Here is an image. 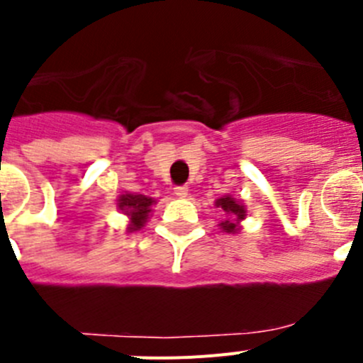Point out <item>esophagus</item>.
<instances>
[{
    "label": "esophagus",
    "instance_id": "obj_1",
    "mask_svg": "<svg viewBox=\"0 0 363 363\" xmlns=\"http://www.w3.org/2000/svg\"><path fill=\"white\" fill-rule=\"evenodd\" d=\"M174 191L175 196H179V199H186V196H188V186H177Z\"/></svg>",
    "mask_w": 363,
    "mask_h": 363
}]
</instances>
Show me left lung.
Here are the masks:
<instances>
[{
  "instance_id": "left-lung-1",
  "label": "left lung",
  "mask_w": 363,
  "mask_h": 363,
  "mask_svg": "<svg viewBox=\"0 0 363 363\" xmlns=\"http://www.w3.org/2000/svg\"><path fill=\"white\" fill-rule=\"evenodd\" d=\"M214 206L223 213V220L218 223V227L227 234H239L242 228L241 221L246 218V206L239 199L232 195H223L214 200Z\"/></svg>"
}]
</instances>
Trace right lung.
<instances>
[{
	"mask_svg": "<svg viewBox=\"0 0 363 363\" xmlns=\"http://www.w3.org/2000/svg\"><path fill=\"white\" fill-rule=\"evenodd\" d=\"M157 200L152 196L142 195V193H131L125 191L118 195L117 199V209L122 211V214L128 216V228L125 232H138L149 221L152 207Z\"/></svg>",
	"mask_w": 363,
	"mask_h": 363,
	"instance_id": "right-lung-1",
	"label": "right lung"
}]
</instances>
